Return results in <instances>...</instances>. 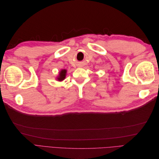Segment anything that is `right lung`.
<instances>
[{"label":"right lung","instance_id":"add662e5","mask_svg":"<svg viewBox=\"0 0 159 159\" xmlns=\"http://www.w3.org/2000/svg\"><path fill=\"white\" fill-rule=\"evenodd\" d=\"M66 70H61V71L60 72L59 74V77L57 78V80L59 81H62L64 80L66 78Z\"/></svg>","mask_w":159,"mask_h":159}]
</instances>
